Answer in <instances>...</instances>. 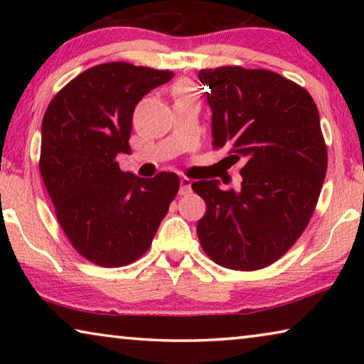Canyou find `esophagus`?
Returning a JSON list of instances; mask_svg holds the SVG:
<instances>
[{
  "mask_svg": "<svg viewBox=\"0 0 364 364\" xmlns=\"http://www.w3.org/2000/svg\"><path fill=\"white\" fill-rule=\"evenodd\" d=\"M180 184H181L180 194H188V193H191V184H193V180H191V178L183 176L181 180H180Z\"/></svg>",
  "mask_w": 364,
  "mask_h": 364,
  "instance_id": "34e87169",
  "label": "esophagus"
}]
</instances>
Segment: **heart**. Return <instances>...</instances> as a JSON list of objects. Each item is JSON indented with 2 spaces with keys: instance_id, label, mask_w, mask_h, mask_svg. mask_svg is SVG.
Masks as SVG:
<instances>
[{
  "instance_id": "b5f03b06",
  "label": "heart",
  "mask_w": 364,
  "mask_h": 364,
  "mask_svg": "<svg viewBox=\"0 0 364 364\" xmlns=\"http://www.w3.org/2000/svg\"><path fill=\"white\" fill-rule=\"evenodd\" d=\"M184 90H186V86H181V88H180V91H184Z\"/></svg>"
}]
</instances>
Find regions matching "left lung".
Instances as JSON below:
<instances>
[{
	"label": "left lung",
	"instance_id": "left-lung-1",
	"mask_svg": "<svg viewBox=\"0 0 364 364\" xmlns=\"http://www.w3.org/2000/svg\"><path fill=\"white\" fill-rule=\"evenodd\" d=\"M213 110L212 144L242 160L239 189L193 183L205 200L197 223L202 249L236 271L267 268L287 254L315 212L328 170V147L310 93L264 69L223 65L199 72Z\"/></svg>",
	"mask_w": 364,
	"mask_h": 364
}]
</instances>
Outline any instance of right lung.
Segmentation results:
<instances>
[{
  "mask_svg": "<svg viewBox=\"0 0 364 364\" xmlns=\"http://www.w3.org/2000/svg\"><path fill=\"white\" fill-rule=\"evenodd\" d=\"M171 77L128 63L95 65L70 80L43 117V183L72 247L100 267L143 257L180 189L173 171L139 178L117 162L132 151L136 104Z\"/></svg>",
  "mask_w": 364,
  "mask_h": 364,
  "instance_id": "add662e5",
  "label": "right lung"
}]
</instances>
